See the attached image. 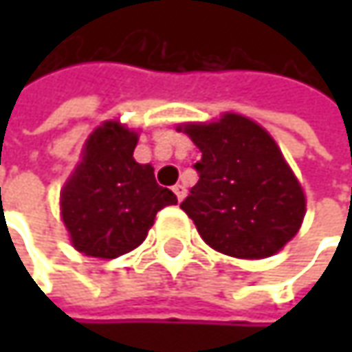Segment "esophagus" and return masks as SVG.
<instances>
[{"label":"esophagus","instance_id":"obj_1","mask_svg":"<svg viewBox=\"0 0 352 352\" xmlns=\"http://www.w3.org/2000/svg\"><path fill=\"white\" fill-rule=\"evenodd\" d=\"M172 190H174V194H176V197H178V201H182L184 197H186V188H184L182 184H176Z\"/></svg>","mask_w":352,"mask_h":352}]
</instances>
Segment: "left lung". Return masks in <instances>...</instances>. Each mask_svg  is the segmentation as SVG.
<instances>
[{
    "instance_id": "obj_1",
    "label": "left lung",
    "mask_w": 352,
    "mask_h": 352,
    "mask_svg": "<svg viewBox=\"0 0 352 352\" xmlns=\"http://www.w3.org/2000/svg\"><path fill=\"white\" fill-rule=\"evenodd\" d=\"M178 129L201 151L199 180L180 204L201 239L236 258L276 254L305 215L304 190L276 141L236 113Z\"/></svg>"
}]
</instances>
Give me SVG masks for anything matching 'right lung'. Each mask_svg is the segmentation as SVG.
Segmentation results:
<instances>
[{"instance_id": "add662e5", "label": "right lung", "mask_w": 352, "mask_h": 352, "mask_svg": "<svg viewBox=\"0 0 352 352\" xmlns=\"http://www.w3.org/2000/svg\"><path fill=\"white\" fill-rule=\"evenodd\" d=\"M139 135L105 121L88 137L82 162L60 192V215L76 250L117 258L137 249L158 211L178 199L158 186L155 168L133 158Z\"/></svg>"}]
</instances>
